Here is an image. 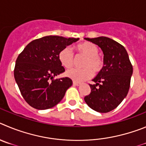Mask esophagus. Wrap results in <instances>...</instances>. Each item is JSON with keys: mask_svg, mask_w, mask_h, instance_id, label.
Instances as JSON below:
<instances>
[{"mask_svg": "<svg viewBox=\"0 0 146 146\" xmlns=\"http://www.w3.org/2000/svg\"><path fill=\"white\" fill-rule=\"evenodd\" d=\"M73 85H75V86H80L81 84L78 82H76V81H73Z\"/></svg>", "mask_w": 146, "mask_h": 146, "instance_id": "esophagus-1", "label": "esophagus"}]
</instances>
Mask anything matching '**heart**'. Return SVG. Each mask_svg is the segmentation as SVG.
Segmentation results:
<instances>
[{
  "instance_id": "heart-1",
  "label": "heart",
  "mask_w": 146,
  "mask_h": 146,
  "mask_svg": "<svg viewBox=\"0 0 146 146\" xmlns=\"http://www.w3.org/2000/svg\"><path fill=\"white\" fill-rule=\"evenodd\" d=\"M78 56H83L84 60L82 67L84 68H71L67 70L65 74L68 77L77 82H82L93 76V71L98 73L104 67V60L100 56L98 46L90 42H84L76 46ZM60 63L66 68H71L74 63V55L69 47L62 49L58 54Z\"/></svg>"
}]
</instances>
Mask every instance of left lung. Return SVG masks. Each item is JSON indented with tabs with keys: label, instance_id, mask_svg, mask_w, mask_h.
Here are the masks:
<instances>
[{
	"label": "left lung",
	"instance_id": "obj_1",
	"mask_svg": "<svg viewBox=\"0 0 146 146\" xmlns=\"http://www.w3.org/2000/svg\"><path fill=\"white\" fill-rule=\"evenodd\" d=\"M84 39L99 46L104 54V67L92 80L95 84H89L91 92L84 100L94 111L110 112L127 95L132 65L125 48L115 40L104 36Z\"/></svg>",
	"mask_w": 146,
	"mask_h": 146
}]
</instances>
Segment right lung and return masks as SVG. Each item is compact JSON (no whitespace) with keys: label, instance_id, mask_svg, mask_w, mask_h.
<instances>
[{"label":"right lung","instance_id":"add662e5","mask_svg":"<svg viewBox=\"0 0 146 146\" xmlns=\"http://www.w3.org/2000/svg\"><path fill=\"white\" fill-rule=\"evenodd\" d=\"M78 40L48 35L29 43L19 54L14 67V78L21 94L31 107L38 110L51 108L64 98L73 81L68 77L54 79L65 72L58 54Z\"/></svg>","mask_w":146,"mask_h":146}]
</instances>
